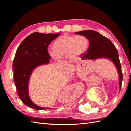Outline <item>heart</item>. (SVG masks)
Wrapping results in <instances>:
<instances>
[{"instance_id": "obj_1", "label": "heart", "mask_w": 131, "mask_h": 131, "mask_svg": "<svg viewBox=\"0 0 131 131\" xmlns=\"http://www.w3.org/2000/svg\"><path fill=\"white\" fill-rule=\"evenodd\" d=\"M89 44L88 39L83 35H64L54 41L53 50H49L48 52L50 57L56 61L66 56L74 60L87 51Z\"/></svg>"}]
</instances>
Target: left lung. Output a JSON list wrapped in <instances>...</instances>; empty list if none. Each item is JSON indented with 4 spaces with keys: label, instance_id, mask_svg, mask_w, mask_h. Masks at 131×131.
<instances>
[{
    "label": "left lung",
    "instance_id": "obj_1",
    "mask_svg": "<svg viewBox=\"0 0 131 131\" xmlns=\"http://www.w3.org/2000/svg\"><path fill=\"white\" fill-rule=\"evenodd\" d=\"M75 34L84 36L90 41V45L87 52L81 56L82 60L106 58L114 63L118 73L119 84L121 91L123 74L118 52L115 46L108 39L93 30H83L76 32Z\"/></svg>",
    "mask_w": 131,
    "mask_h": 131
}]
</instances>
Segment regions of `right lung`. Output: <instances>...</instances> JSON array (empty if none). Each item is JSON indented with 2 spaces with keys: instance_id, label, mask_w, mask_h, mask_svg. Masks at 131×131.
I'll return each mask as SVG.
<instances>
[{
  "instance_id": "add662e5",
  "label": "right lung",
  "mask_w": 131,
  "mask_h": 131,
  "mask_svg": "<svg viewBox=\"0 0 131 131\" xmlns=\"http://www.w3.org/2000/svg\"><path fill=\"white\" fill-rule=\"evenodd\" d=\"M60 34L33 32L22 41L17 49L13 62L14 81L17 92L25 105L36 110L51 108L39 106L30 99L29 95L30 78L35 69L49 62L51 57L47 48Z\"/></svg>"
}]
</instances>
